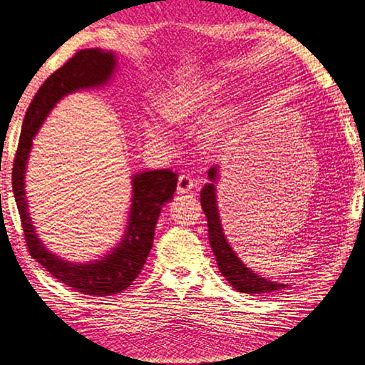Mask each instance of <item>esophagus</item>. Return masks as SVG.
I'll return each instance as SVG.
<instances>
[{"label":"esophagus","mask_w":365,"mask_h":365,"mask_svg":"<svg viewBox=\"0 0 365 365\" xmlns=\"http://www.w3.org/2000/svg\"><path fill=\"white\" fill-rule=\"evenodd\" d=\"M197 186V181L189 175H181L178 179V192L179 194H187Z\"/></svg>","instance_id":"esophagus-1"}]
</instances>
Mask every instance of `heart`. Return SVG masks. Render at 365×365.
<instances>
[{"label": "heart", "mask_w": 365, "mask_h": 365, "mask_svg": "<svg viewBox=\"0 0 365 365\" xmlns=\"http://www.w3.org/2000/svg\"><path fill=\"white\" fill-rule=\"evenodd\" d=\"M220 93H222V83L215 81L194 83V86H179L161 95L160 111L168 123L186 126L210 108ZM236 115L237 108L230 105L207 123L202 137L208 145L217 147L228 139ZM140 129L148 140L157 142L166 139V128L157 118L142 116Z\"/></svg>", "instance_id": "obj_1"}]
</instances>
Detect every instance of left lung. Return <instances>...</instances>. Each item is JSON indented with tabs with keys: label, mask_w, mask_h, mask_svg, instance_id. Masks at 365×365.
<instances>
[{
	"label": "left lung",
	"mask_w": 365,
	"mask_h": 365,
	"mask_svg": "<svg viewBox=\"0 0 365 365\" xmlns=\"http://www.w3.org/2000/svg\"><path fill=\"white\" fill-rule=\"evenodd\" d=\"M208 179H210V182L205 184L200 192V204L207 217L208 239H210V246L220 272L228 279L232 288L239 292H247V294H264V292L286 288L288 284L270 282V279L254 273L249 267L244 265V262L232 250L223 232V225L218 212L217 184L220 181V166H212L208 170Z\"/></svg>",
	"instance_id": "8db88e82"
}]
</instances>
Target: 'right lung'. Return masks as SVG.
Instances as JSON below:
<instances>
[{
	"label": "right lung",
	"mask_w": 365,
	"mask_h": 365,
	"mask_svg": "<svg viewBox=\"0 0 365 365\" xmlns=\"http://www.w3.org/2000/svg\"><path fill=\"white\" fill-rule=\"evenodd\" d=\"M116 69L115 51L86 48L48 77L27 108L13 166V192L29 252L59 282L88 296L116 294L139 277L152 249L161 207L173 199L176 190L178 175L171 170H152L130 176L133 197L121 241L106 255L82 264L61 259L40 241L27 205L26 170L34 137L58 101L69 93L108 86Z\"/></svg>",
	"instance_id": "right-lung-1"
}]
</instances>
